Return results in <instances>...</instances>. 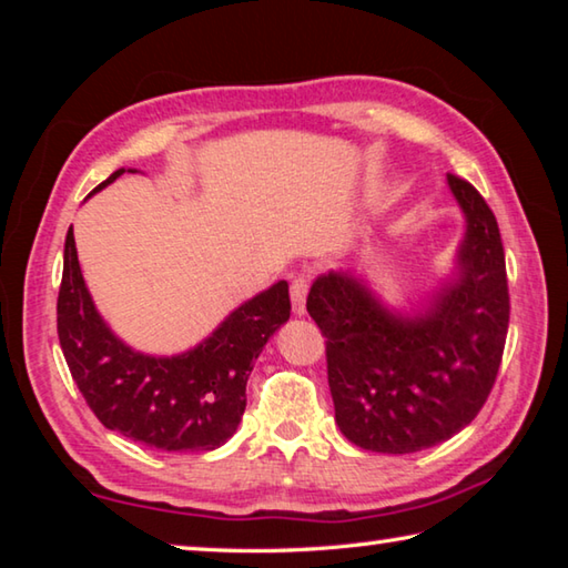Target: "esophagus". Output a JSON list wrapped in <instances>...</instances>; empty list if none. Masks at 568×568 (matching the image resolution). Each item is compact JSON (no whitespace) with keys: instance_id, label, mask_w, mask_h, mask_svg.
<instances>
[{"instance_id":"34e87169","label":"esophagus","mask_w":568,"mask_h":568,"mask_svg":"<svg viewBox=\"0 0 568 568\" xmlns=\"http://www.w3.org/2000/svg\"><path fill=\"white\" fill-rule=\"evenodd\" d=\"M307 287H311V277L307 275H297L293 285H291V301H293V313L303 315L305 313V297H307Z\"/></svg>"}]
</instances>
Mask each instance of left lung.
<instances>
[{"mask_svg": "<svg viewBox=\"0 0 568 568\" xmlns=\"http://www.w3.org/2000/svg\"><path fill=\"white\" fill-rule=\"evenodd\" d=\"M466 233L456 273L428 307L403 315L358 275L313 283L307 313L325 335L335 423L376 454L444 444L478 416L496 383L508 331V281L498 223L470 182L448 172Z\"/></svg>", "mask_w": 568, "mask_h": 568, "instance_id": "obj_1", "label": "left lung"}]
</instances>
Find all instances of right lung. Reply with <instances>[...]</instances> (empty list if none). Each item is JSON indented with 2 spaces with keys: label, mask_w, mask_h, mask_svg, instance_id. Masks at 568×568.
<instances>
[{
  "label": "right lung",
  "mask_w": 568,
  "mask_h": 568,
  "mask_svg": "<svg viewBox=\"0 0 568 568\" xmlns=\"http://www.w3.org/2000/svg\"><path fill=\"white\" fill-rule=\"evenodd\" d=\"M124 168L90 195L118 180ZM138 172V170H128ZM291 318L287 283L235 307L207 338L180 355L132 351L102 321L67 230L57 297V333L77 388L104 428L150 448L185 454L213 450L235 434L245 413V386L271 335Z\"/></svg>",
  "instance_id": "right-lung-1"
}]
</instances>
